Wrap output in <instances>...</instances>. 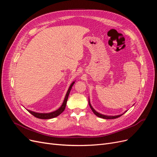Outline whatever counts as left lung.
I'll use <instances>...</instances> for the list:
<instances>
[{
  "mask_svg": "<svg viewBox=\"0 0 157 157\" xmlns=\"http://www.w3.org/2000/svg\"><path fill=\"white\" fill-rule=\"evenodd\" d=\"M89 100H88V103H89V105H90V108H91V109H92V111H93V113L95 114V115H96L97 117H100V118H104V119H114V118H118V117H120L121 116H122L123 114H124L127 111H126L123 114H121V115H115V116H109V115H103V114H101V113H98V112H97L96 110H95V109L93 108V107L92 106V105H91V103H90V98L88 99Z\"/></svg>",
  "mask_w": 157,
  "mask_h": 157,
  "instance_id": "1",
  "label": "left lung"
}]
</instances>
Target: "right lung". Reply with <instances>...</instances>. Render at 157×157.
Instances as JSON below:
<instances>
[{
  "label": "right lung",
  "mask_w": 157,
  "mask_h": 157,
  "mask_svg": "<svg viewBox=\"0 0 157 157\" xmlns=\"http://www.w3.org/2000/svg\"><path fill=\"white\" fill-rule=\"evenodd\" d=\"M75 81H73L72 83H71V84L70 85V86H69V88L67 90V93H66L65 97L64 98V100H63L62 105H61V107L59 109H57V110H56L54 111L50 112V113H36V112H35V111H30V110H29V109H27V111L29 112L31 114V115H33L34 117H35L38 118H40V119H50V118H53L58 117V115H60L61 113H62L63 112V111L65 110L69 93H70L71 90V88H72V86H73V84H75Z\"/></svg>",
  "instance_id": "right-lung-1"
}]
</instances>
